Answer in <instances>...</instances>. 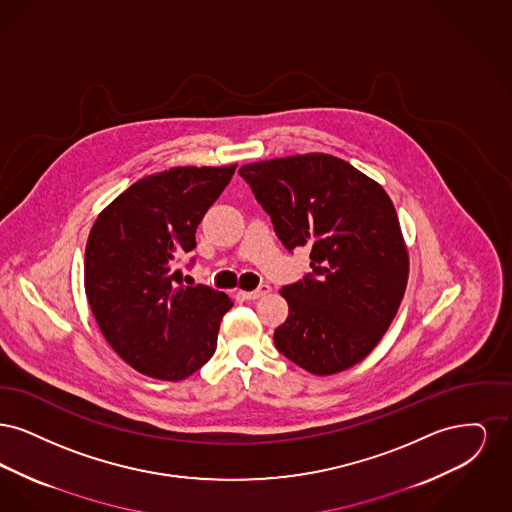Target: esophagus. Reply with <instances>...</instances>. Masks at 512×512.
<instances>
[{
	"label": "esophagus",
	"instance_id": "obj_1",
	"mask_svg": "<svg viewBox=\"0 0 512 512\" xmlns=\"http://www.w3.org/2000/svg\"><path fill=\"white\" fill-rule=\"evenodd\" d=\"M270 292V286L268 284H261L257 290H253V292H244L245 299H249V301H255V299H259V297H265L267 293Z\"/></svg>",
	"mask_w": 512,
	"mask_h": 512
}]
</instances>
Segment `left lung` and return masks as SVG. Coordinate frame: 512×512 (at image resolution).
<instances>
[{
    "instance_id": "obj_1",
    "label": "left lung",
    "mask_w": 512,
    "mask_h": 512,
    "mask_svg": "<svg viewBox=\"0 0 512 512\" xmlns=\"http://www.w3.org/2000/svg\"><path fill=\"white\" fill-rule=\"evenodd\" d=\"M238 172L284 247H311L313 270L282 288L290 313L274 330L276 349L318 376L357 365L390 328L409 278L390 197L324 153L251 163Z\"/></svg>"
}]
</instances>
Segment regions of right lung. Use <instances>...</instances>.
<instances>
[{
	"label": "right lung",
	"instance_id": "1",
	"mask_svg": "<svg viewBox=\"0 0 512 512\" xmlns=\"http://www.w3.org/2000/svg\"><path fill=\"white\" fill-rule=\"evenodd\" d=\"M232 167H176L119 195L92 226L84 286L99 330L122 359L157 380H184L215 349L226 293L184 286L178 261L228 186ZM195 259H190L194 265Z\"/></svg>",
	"mask_w": 512,
	"mask_h": 512
}]
</instances>
